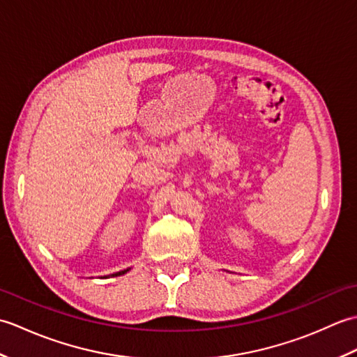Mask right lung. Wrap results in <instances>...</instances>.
Here are the masks:
<instances>
[{
  "mask_svg": "<svg viewBox=\"0 0 357 357\" xmlns=\"http://www.w3.org/2000/svg\"><path fill=\"white\" fill-rule=\"evenodd\" d=\"M130 270V268H127V270H123V271H116V273H113V275H110L112 278H115V276H121V275H126V273Z\"/></svg>",
  "mask_w": 357,
  "mask_h": 357,
  "instance_id": "obj_1",
  "label": "right lung"
}]
</instances>
